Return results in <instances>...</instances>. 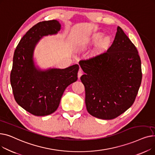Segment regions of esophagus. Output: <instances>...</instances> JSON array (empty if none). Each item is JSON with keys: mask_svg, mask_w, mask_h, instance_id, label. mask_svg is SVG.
<instances>
[{"mask_svg": "<svg viewBox=\"0 0 155 155\" xmlns=\"http://www.w3.org/2000/svg\"><path fill=\"white\" fill-rule=\"evenodd\" d=\"M82 74H83V71L81 69H80L78 71V79H80V77L82 75Z\"/></svg>", "mask_w": 155, "mask_h": 155, "instance_id": "esophagus-1", "label": "esophagus"}]
</instances>
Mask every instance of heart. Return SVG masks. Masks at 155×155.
<instances>
[{
  "label": "heart",
  "mask_w": 155,
  "mask_h": 155,
  "mask_svg": "<svg viewBox=\"0 0 155 155\" xmlns=\"http://www.w3.org/2000/svg\"><path fill=\"white\" fill-rule=\"evenodd\" d=\"M103 35L102 34L100 33H97L93 35L92 38V41L93 42H98L99 41H100L102 38ZM110 43V39H109V38L106 37L103 38L100 42V45L101 47L102 48H105L108 46V45Z\"/></svg>",
  "instance_id": "b5f03b06"
}]
</instances>
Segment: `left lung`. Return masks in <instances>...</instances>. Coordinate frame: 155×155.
Segmentation results:
<instances>
[{"mask_svg":"<svg viewBox=\"0 0 155 155\" xmlns=\"http://www.w3.org/2000/svg\"><path fill=\"white\" fill-rule=\"evenodd\" d=\"M85 105L94 117L116 118L133 104L142 80L137 48L119 26L107 50L79 61Z\"/></svg>","mask_w":155,"mask_h":155,"instance_id":"obj_1","label":"left lung"}]
</instances>
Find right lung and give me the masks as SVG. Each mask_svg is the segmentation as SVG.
<instances>
[{"instance_id": "1", "label": "right lung", "mask_w": 155, "mask_h": 155, "mask_svg": "<svg viewBox=\"0 0 155 155\" xmlns=\"http://www.w3.org/2000/svg\"><path fill=\"white\" fill-rule=\"evenodd\" d=\"M61 25L56 20L39 22L24 35L15 50L11 84L14 99L20 106L36 116L50 115L58 109L62 95L77 80L79 66L65 69L37 70L32 56L35 47L43 36L56 34Z\"/></svg>"}]
</instances>
